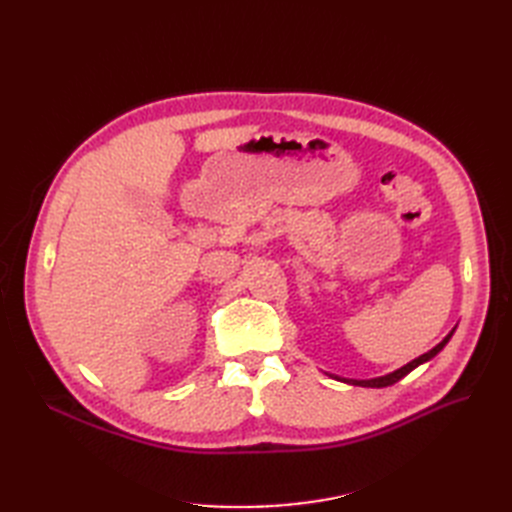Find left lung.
<instances>
[{
    "label": "left lung",
    "instance_id": "obj_1",
    "mask_svg": "<svg viewBox=\"0 0 512 512\" xmlns=\"http://www.w3.org/2000/svg\"><path fill=\"white\" fill-rule=\"evenodd\" d=\"M453 333H455V329L448 333L442 342L436 346V348H431L429 352H425V354H421L418 356V359H414V361H410L408 365H404V367H399L397 371H393V374H386V376H380V378H371V380H350V378H337V380H342V382H348V384H354V386H369V389H382V386H391V384H395V382H399L401 378L404 376H408L412 369H416L418 365H423V363H427L429 359H433V356H436L446 344H448V339L453 337Z\"/></svg>",
    "mask_w": 512,
    "mask_h": 512
}]
</instances>
